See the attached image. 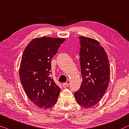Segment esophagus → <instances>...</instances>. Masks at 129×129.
<instances>
[{
    "label": "esophagus",
    "instance_id": "esophagus-1",
    "mask_svg": "<svg viewBox=\"0 0 129 129\" xmlns=\"http://www.w3.org/2000/svg\"><path fill=\"white\" fill-rule=\"evenodd\" d=\"M68 85H69V84L68 83H67V82H64V83L62 84V87L63 88H67V87H68Z\"/></svg>",
    "mask_w": 129,
    "mask_h": 129
}]
</instances>
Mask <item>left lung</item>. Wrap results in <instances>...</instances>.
<instances>
[{
    "label": "left lung",
    "mask_w": 129,
    "mask_h": 129,
    "mask_svg": "<svg viewBox=\"0 0 129 129\" xmlns=\"http://www.w3.org/2000/svg\"><path fill=\"white\" fill-rule=\"evenodd\" d=\"M79 39L82 82L74 96L79 105L90 108L99 102L109 86V61L99 41L85 37H80Z\"/></svg>",
    "instance_id": "left-lung-1"
}]
</instances>
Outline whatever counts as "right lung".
I'll list each match as a JSON object with an SVG mask.
<instances>
[{"mask_svg":"<svg viewBox=\"0 0 129 129\" xmlns=\"http://www.w3.org/2000/svg\"><path fill=\"white\" fill-rule=\"evenodd\" d=\"M65 38L42 37L32 39L22 56L19 77L24 90L36 106L52 107L56 103L61 88L49 75L51 60Z\"/></svg>","mask_w":129,"mask_h":129,"instance_id":"1","label":"right lung"}]
</instances>
